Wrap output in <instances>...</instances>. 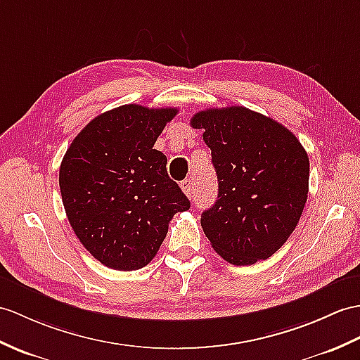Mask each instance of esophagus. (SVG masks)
I'll list each match as a JSON object with an SVG mask.
<instances>
[{
    "label": "esophagus",
    "mask_w": 360,
    "mask_h": 360,
    "mask_svg": "<svg viewBox=\"0 0 360 360\" xmlns=\"http://www.w3.org/2000/svg\"><path fill=\"white\" fill-rule=\"evenodd\" d=\"M181 190L186 193V196L188 198H193L195 195V184H193V179H186L181 182Z\"/></svg>",
    "instance_id": "1"
}]
</instances>
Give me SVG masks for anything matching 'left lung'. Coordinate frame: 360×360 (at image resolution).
Segmentation results:
<instances>
[{"label":"left lung","mask_w":360,"mask_h":360,"mask_svg":"<svg viewBox=\"0 0 360 360\" xmlns=\"http://www.w3.org/2000/svg\"><path fill=\"white\" fill-rule=\"evenodd\" d=\"M204 129L218 174V199L200 216L214 252L233 265L269 259L285 244L308 198L310 161L288 129L247 107L207 108Z\"/></svg>","instance_id":"1"}]
</instances>
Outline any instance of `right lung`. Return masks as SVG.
<instances>
[{"label": "right lung", "mask_w": 360, "mask_h": 360, "mask_svg": "<svg viewBox=\"0 0 360 360\" xmlns=\"http://www.w3.org/2000/svg\"><path fill=\"white\" fill-rule=\"evenodd\" d=\"M178 108L125 104L91 120L63 158L60 188L75 235L96 261L131 271L156 256L190 200L153 148Z\"/></svg>", "instance_id": "obj_1"}]
</instances>
